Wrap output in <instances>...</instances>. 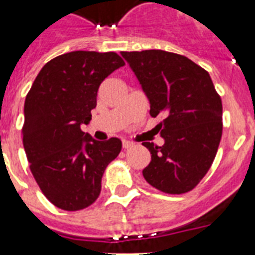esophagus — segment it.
Returning <instances> with one entry per match:
<instances>
[{
    "instance_id": "34e87169",
    "label": "esophagus",
    "mask_w": 255,
    "mask_h": 255,
    "mask_svg": "<svg viewBox=\"0 0 255 255\" xmlns=\"http://www.w3.org/2000/svg\"><path fill=\"white\" fill-rule=\"evenodd\" d=\"M133 147V143L131 141H128V140H123V148L124 149H128V148Z\"/></svg>"
}]
</instances>
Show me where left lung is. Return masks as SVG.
Returning a JSON list of instances; mask_svg holds the SVG:
<instances>
[{"label":"left lung","mask_w":255,"mask_h":255,"mask_svg":"<svg viewBox=\"0 0 255 255\" xmlns=\"http://www.w3.org/2000/svg\"><path fill=\"white\" fill-rule=\"evenodd\" d=\"M151 103L164 145L144 141L149 185L168 194L194 189L210 169L222 136V102L209 73L189 58L163 50L122 51Z\"/></svg>","instance_id":"obj_1"}]
</instances>
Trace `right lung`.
I'll list each match as a JSON object with an SVG mask.
<instances>
[{
	"mask_svg": "<svg viewBox=\"0 0 255 255\" xmlns=\"http://www.w3.org/2000/svg\"><path fill=\"white\" fill-rule=\"evenodd\" d=\"M122 66L114 51L62 54L42 67L26 95V157L42 193L59 209L94 204L104 169L120 153L118 137L96 141L81 126L91 120L100 83Z\"/></svg>",
	"mask_w": 255,
	"mask_h": 255,
	"instance_id": "obj_1",
	"label": "right lung"
}]
</instances>
